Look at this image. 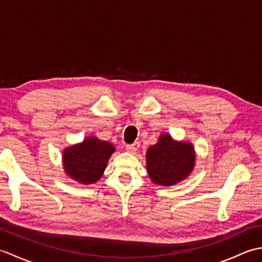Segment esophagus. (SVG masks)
<instances>
[{"label":"esophagus","instance_id":"obj_1","mask_svg":"<svg viewBox=\"0 0 262 262\" xmlns=\"http://www.w3.org/2000/svg\"><path fill=\"white\" fill-rule=\"evenodd\" d=\"M138 148H140V142H135L133 144H128V145H126V149L130 153H135Z\"/></svg>","mask_w":262,"mask_h":262}]
</instances>
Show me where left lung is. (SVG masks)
<instances>
[{
	"label": "left lung",
	"instance_id": "left-lung-1",
	"mask_svg": "<svg viewBox=\"0 0 262 262\" xmlns=\"http://www.w3.org/2000/svg\"><path fill=\"white\" fill-rule=\"evenodd\" d=\"M148 176L154 183L172 186L185 179L192 171L194 151L189 143H176L171 136L162 135L147 149Z\"/></svg>",
	"mask_w": 262,
	"mask_h": 262
}]
</instances>
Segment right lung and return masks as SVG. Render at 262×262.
Masks as SVG:
<instances>
[{
  "label": "right lung",
  "instance_id": "add662e5",
  "mask_svg": "<svg viewBox=\"0 0 262 262\" xmlns=\"http://www.w3.org/2000/svg\"><path fill=\"white\" fill-rule=\"evenodd\" d=\"M115 147L96 137L84 140L80 145L66 148L63 153L65 172L83 185H90L101 178Z\"/></svg>",
  "mask_w": 262,
  "mask_h": 262
}]
</instances>
